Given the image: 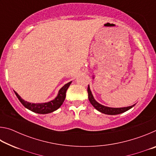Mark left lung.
I'll use <instances>...</instances> for the list:
<instances>
[{
  "instance_id": "1",
  "label": "left lung",
  "mask_w": 156,
  "mask_h": 156,
  "mask_svg": "<svg viewBox=\"0 0 156 156\" xmlns=\"http://www.w3.org/2000/svg\"><path fill=\"white\" fill-rule=\"evenodd\" d=\"M87 91H88L89 100V102H90V103L93 105V107L96 110H98V112H101L102 113H105V114H107V115L120 114V113H122L124 112H126V111H128L130 109H131V108L134 107V105H131V106H129V107H119V108L109 107L105 106V105L100 104L99 102H98L96 100H95L93 94H92V93H91L90 87H89V85H88Z\"/></svg>"
}]
</instances>
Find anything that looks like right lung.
<instances>
[{
  "label": "right lung",
  "instance_id": "add662e5",
  "mask_svg": "<svg viewBox=\"0 0 156 156\" xmlns=\"http://www.w3.org/2000/svg\"><path fill=\"white\" fill-rule=\"evenodd\" d=\"M72 81L69 82L68 83L65 84L62 87L60 88L58 91V93L56 97L54 100L47 102H42V103H33V102H29L23 100L19 95L14 91L16 96H17L18 100L22 103V105L27 109L31 111L34 113H40V114H46V113H51L54 111L57 110L62 105L63 102L66 97V91H67L69 87L72 83Z\"/></svg>",
  "mask_w": 156,
  "mask_h": 156
}]
</instances>
